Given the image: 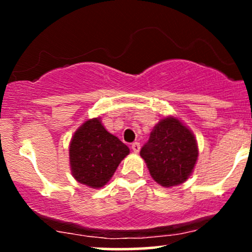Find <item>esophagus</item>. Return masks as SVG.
Returning a JSON list of instances; mask_svg holds the SVG:
<instances>
[{
	"mask_svg": "<svg viewBox=\"0 0 252 252\" xmlns=\"http://www.w3.org/2000/svg\"><path fill=\"white\" fill-rule=\"evenodd\" d=\"M131 149H132V152H134V153H138V152H140V149H141V144L138 142H134L131 144Z\"/></svg>",
	"mask_w": 252,
	"mask_h": 252,
	"instance_id": "esophagus-1",
	"label": "esophagus"
}]
</instances>
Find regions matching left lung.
Wrapping results in <instances>:
<instances>
[{"label": "left lung", "mask_w": 252, "mask_h": 252, "mask_svg": "<svg viewBox=\"0 0 252 252\" xmlns=\"http://www.w3.org/2000/svg\"><path fill=\"white\" fill-rule=\"evenodd\" d=\"M150 175L163 187L180 185L192 174L198 160L194 135L178 118L166 117L153 129L141 149Z\"/></svg>", "instance_id": "left-lung-1"}]
</instances>
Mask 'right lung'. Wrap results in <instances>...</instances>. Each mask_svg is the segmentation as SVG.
Returning <instances> with one entry per match:
<instances>
[{
	"instance_id": "right-lung-1",
	"label": "right lung",
	"mask_w": 252,
	"mask_h": 252,
	"mask_svg": "<svg viewBox=\"0 0 252 252\" xmlns=\"http://www.w3.org/2000/svg\"><path fill=\"white\" fill-rule=\"evenodd\" d=\"M129 152L120 138L106 131L99 118H92L78 128L71 140L72 175L80 184L100 189Z\"/></svg>"
}]
</instances>
